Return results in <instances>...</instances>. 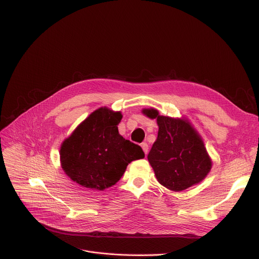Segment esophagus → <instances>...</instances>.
I'll return each instance as SVG.
<instances>
[{
  "mask_svg": "<svg viewBox=\"0 0 259 259\" xmlns=\"http://www.w3.org/2000/svg\"><path fill=\"white\" fill-rule=\"evenodd\" d=\"M141 147H142V149H143V150H144L145 154L147 155V153H148V149H149V147H148V144H147V143H142Z\"/></svg>",
  "mask_w": 259,
  "mask_h": 259,
  "instance_id": "1",
  "label": "esophagus"
}]
</instances>
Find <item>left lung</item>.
Masks as SVG:
<instances>
[{
    "label": "left lung",
    "instance_id": "1",
    "mask_svg": "<svg viewBox=\"0 0 259 259\" xmlns=\"http://www.w3.org/2000/svg\"><path fill=\"white\" fill-rule=\"evenodd\" d=\"M143 114L156 119L157 139L148 160L157 182L174 192H181L207 178L212 159L196 129L186 117L160 115L154 108L143 109Z\"/></svg>",
    "mask_w": 259,
    "mask_h": 259
}]
</instances>
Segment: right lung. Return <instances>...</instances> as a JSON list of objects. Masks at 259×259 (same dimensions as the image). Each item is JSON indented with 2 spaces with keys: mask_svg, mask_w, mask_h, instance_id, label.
<instances>
[{
  "mask_svg": "<svg viewBox=\"0 0 259 259\" xmlns=\"http://www.w3.org/2000/svg\"><path fill=\"white\" fill-rule=\"evenodd\" d=\"M121 117L120 111L101 107L64 140L60 149L61 167L71 181L104 191L120 180L131 161L145 157L139 145L118 133Z\"/></svg>",
  "mask_w": 259,
  "mask_h": 259,
  "instance_id": "add662e5",
  "label": "right lung"
}]
</instances>
